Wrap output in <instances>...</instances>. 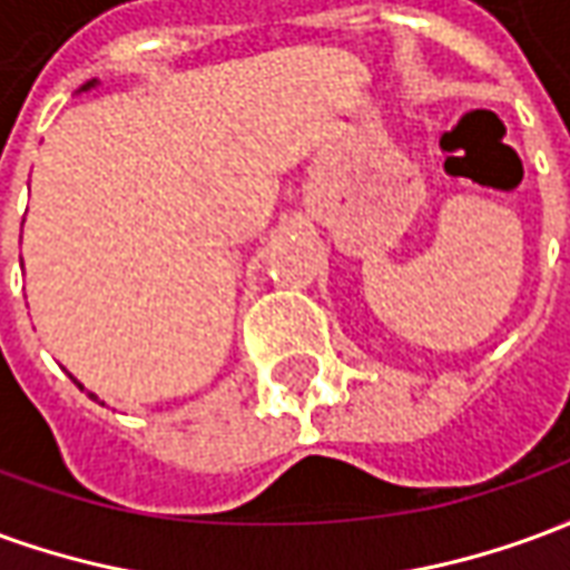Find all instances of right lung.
Returning <instances> with one entry per match:
<instances>
[{"mask_svg": "<svg viewBox=\"0 0 570 570\" xmlns=\"http://www.w3.org/2000/svg\"><path fill=\"white\" fill-rule=\"evenodd\" d=\"M97 85H100V81H97V79H91V81H85V85H81V88H79V94H85V91H91V88H97ZM72 382L79 384V379H72ZM79 387H81V391H85V384H79ZM88 396H91V400H100V396H97V394H91V391H88Z\"/></svg>", "mask_w": 570, "mask_h": 570, "instance_id": "add662e5", "label": "right lung"}]
</instances>
